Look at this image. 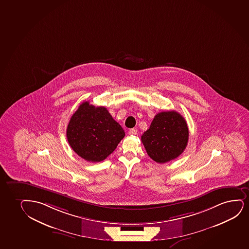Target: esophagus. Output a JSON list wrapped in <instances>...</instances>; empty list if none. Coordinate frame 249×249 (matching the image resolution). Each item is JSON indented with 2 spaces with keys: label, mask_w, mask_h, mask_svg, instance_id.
<instances>
[{
  "label": "esophagus",
  "mask_w": 249,
  "mask_h": 249,
  "mask_svg": "<svg viewBox=\"0 0 249 249\" xmlns=\"http://www.w3.org/2000/svg\"><path fill=\"white\" fill-rule=\"evenodd\" d=\"M128 133L129 135H136L138 133V131L134 128L130 129Z\"/></svg>",
  "instance_id": "esophagus-1"
}]
</instances>
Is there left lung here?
Here are the masks:
<instances>
[{"instance_id":"left-lung-1","label":"left lung","mask_w":249,"mask_h":249,"mask_svg":"<svg viewBox=\"0 0 249 249\" xmlns=\"http://www.w3.org/2000/svg\"><path fill=\"white\" fill-rule=\"evenodd\" d=\"M189 139L187 123L175 111L157 114L150 127L142 135L148 156L159 163L175 160L184 152Z\"/></svg>"}]
</instances>
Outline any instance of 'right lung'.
Segmentation results:
<instances>
[{"mask_svg":"<svg viewBox=\"0 0 249 249\" xmlns=\"http://www.w3.org/2000/svg\"><path fill=\"white\" fill-rule=\"evenodd\" d=\"M68 142L79 156L89 162H101L113 152L125 132L104 107L89 102L80 105L68 124Z\"/></svg>","mask_w":249,"mask_h":249,"instance_id":"1","label":"right lung"}]
</instances>
